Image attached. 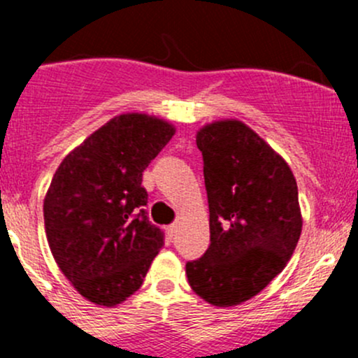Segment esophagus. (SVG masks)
<instances>
[{"instance_id": "34e87169", "label": "esophagus", "mask_w": 358, "mask_h": 358, "mask_svg": "<svg viewBox=\"0 0 358 358\" xmlns=\"http://www.w3.org/2000/svg\"><path fill=\"white\" fill-rule=\"evenodd\" d=\"M168 234H169V236H175V234H176V223H171V225H169L168 227Z\"/></svg>"}]
</instances>
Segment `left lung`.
Listing matches in <instances>:
<instances>
[{"label":"left lung","instance_id":"1","mask_svg":"<svg viewBox=\"0 0 358 358\" xmlns=\"http://www.w3.org/2000/svg\"><path fill=\"white\" fill-rule=\"evenodd\" d=\"M209 204V248L185 265L196 294L234 306L258 294L289 262L301 236L298 185L287 162L244 122L197 131Z\"/></svg>","mask_w":358,"mask_h":358}]
</instances>
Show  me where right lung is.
Masks as SVG:
<instances>
[{
  "instance_id": "obj_1",
  "label": "right lung",
  "mask_w": 358,
  "mask_h": 358,
  "mask_svg": "<svg viewBox=\"0 0 358 358\" xmlns=\"http://www.w3.org/2000/svg\"><path fill=\"white\" fill-rule=\"evenodd\" d=\"M175 135L154 115L121 114L60 162L43 215L50 249L88 301L114 306L142 286L164 234L149 222L142 173Z\"/></svg>"
}]
</instances>
